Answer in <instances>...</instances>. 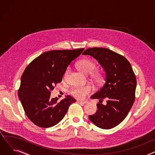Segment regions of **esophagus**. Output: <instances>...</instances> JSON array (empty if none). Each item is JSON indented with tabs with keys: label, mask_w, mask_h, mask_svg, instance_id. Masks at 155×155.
I'll return each mask as SVG.
<instances>
[{
	"label": "esophagus",
	"mask_w": 155,
	"mask_h": 155,
	"mask_svg": "<svg viewBox=\"0 0 155 155\" xmlns=\"http://www.w3.org/2000/svg\"><path fill=\"white\" fill-rule=\"evenodd\" d=\"M79 103H80V104H86V103H87L88 102V101H78Z\"/></svg>",
	"instance_id": "34e87169"
}]
</instances>
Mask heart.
Segmentation results:
<instances>
[{
    "label": "heart",
    "instance_id": "obj_1",
    "mask_svg": "<svg viewBox=\"0 0 155 155\" xmlns=\"http://www.w3.org/2000/svg\"><path fill=\"white\" fill-rule=\"evenodd\" d=\"M78 67L80 70H82L86 74H91L96 68V64L89 59H84L80 61L78 63ZM69 71V70H67L64 73V77H66ZM93 77L95 79H99V75L94 74ZM94 91V87L90 84H88L84 86H77L71 88L70 91V94L76 98L83 99L87 95L91 94Z\"/></svg>",
    "mask_w": 155,
    "mask_h": 155
}]
</instances>
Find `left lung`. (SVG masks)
<instances>
[{
	"instance_id": "obj_1",
	"label": "left lung",
	"mask_w": 155,
	"mask_h": 155,
	"mask_svg": "<svg viewBox=\"0 0 155 155\" xmlns=\"http://www.w3.org/2000/svg\"><path fill=\"white\" fill-rule=\"evenodd\" d=\"M91 55L105 71V83L92 99H99L98 110L88 117L97 127L109 129L123 121L135 101L136 77L131 64L124 56L105 48H91L82 53ZM107 100L105 106L101 104Z\"/></svg>"
}]
</instances>
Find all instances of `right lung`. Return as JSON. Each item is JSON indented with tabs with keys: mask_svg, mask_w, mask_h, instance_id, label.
<instances>
[{
	"mask_svg": "<svg viewBox=\"0 0 155 155\" xmlns=\"http://www.w3.org/2000/svg\"><path fill=\"white\" fill-rule=\"evenodd\" d=\"M84 50H52L32 60L24 70L18 96L26 116L35 125L50 127L60 122L71 104L76 100L70 95L58 102L51 99V91L60 83L68 65Z\"/></svg>",
	"mask_w": 155,
	"mask_h": 155,
	"instance_id": "obj_1",
	"label": "right lung"
}]
</instances>
